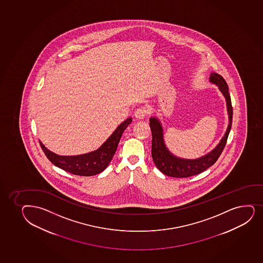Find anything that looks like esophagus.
Segmentation results:
<instances>
[{
	"label": "esophagus",
	"mask_w": 263,
	"mask_h": 263,
	"mask_svg": "<svg viewBox=\"0 0 263 263\" xmlns=\"http://www.w3.org/2000/svg\"><path fill=\"white\" fill-rule=\"evenodd\" d=\"M148 114V109L147 108H145V107H140L139 109H136V111L134 113V115H135V118L137 119H143V118L146 117Z\"/></svg>",
	"instance_id": "esophagus-1"
}]
</instances>
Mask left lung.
<instances>
[{"label":"left lung","mask_w":263,"mask_h":263,"mask_svg":"<svg viewBox=\"0 0 263 263\" xmlns=\"http://www.w3.org/2000/svg\"><path fill=\"white\" fill-rule=\"evenodd\" d=\"M210 82L217 85L219 90L227 100V111L229 116V124L227 127L224 136L222 138L219 144L216 147L202 157L196 160L181 159L173 155L166 148L163 139V130L159 119L156 118H150V128L152 130V157L155 166L163 173L164 175L176 178H186L190 176L198 175L205 171L206 169L212 166L219 158L223 148L227 144L228 135L232 128L233 123V106L231 102L229 88L224 79L216 72H212L210 76Z\"/></svg>","instance_id":"left-lung-1"}]
</instances>
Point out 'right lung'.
<instances>
[{
    "mask_svg": "<svg viewBox=\"0 0 263 263\" xmlns=\"http://www.w3.org/2000/svg\"><path fill=\"white\" fill-rule=\"evenodd\" d=\"M132 118H127L103 145L96 151L88 154L76 156H61L48 150L41 141H40V146L51 163L67 172L82 176L97 175L103 172L111 161L112 157L117 151L122 134L132 123Z\"/></svg>",
    "mask_w": 263,
    "mask_h": 263,
    "instance_id": "1",
    "label": "right lung"
}]
</instances>
